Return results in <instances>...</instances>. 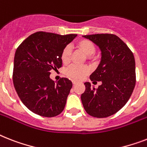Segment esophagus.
Here are the masks:
<instances>
[{"label": "esophagus", "mask_w": 147, "mask_h": 147, "mask_svg": "<svg viewBox=\"0 0 147 147\" xmlns=\"http://www.w3.org/2000/svg\"><path fill=\"white\" fill-rule=\"evenodd\" d=\"M71 82H72V84H77V83H78V82L76 81V80H72Z\"/></svg>", "instance_id": "1"}]
</instances>
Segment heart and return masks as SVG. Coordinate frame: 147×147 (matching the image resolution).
I'll use <instances>...</instances> for the list:
<instances>
[{
	"label": "heart",
	"mask_w": 147,
	"mask_h": 147,
	"mask_svg": "<svg viewBox=\"0 0 147 147\" xmlns=\"http://www.w3.org/2000/svg\"><path fill=\"white\" fill-rule=\"evenodd\" d=\"M76 46L79 51L87 55V59L88 60L94 61L95 59V57L93 54H94V53L96 52V46L91 40L84 38L81 39L76 42ZM70 57H71V48L69 46L65 47L60 55L62 63L64 65L68 64L70 62ZM89 72H90V68L88 65L79 66V65H71L66 69L65 75L72 79L81 80L88 75Z\"/></svg>",
	"instance_id": "b5f03b06"
}]
</instances>
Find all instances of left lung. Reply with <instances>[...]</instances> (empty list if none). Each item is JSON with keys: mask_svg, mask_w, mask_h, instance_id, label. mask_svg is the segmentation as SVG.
Wrapping results in <instances>:
<instances>
[{"mask_svg": "<svg viewBox=\"0 0 147 147\" xmlns=\"http://www.w3.org/2000/svg\"><path fill=\"white\" fill-rule=\"evenodd\" d=\"M100 47L101 61L90 76L94 82L102 84L95 88L85 82L82 104L88 114L106 118L116 113L126 104L136 84L135 60L127 45L113 34L84 35Z\"/></svg>", "mask_w": 147, "mask_h": 147, "instance_id": "obj_1", "label": "left lung"}]
</instances>
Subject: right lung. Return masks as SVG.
Here are the masks:
<instances>
[{"instance_id":"obj_1","label":"right lung","mask_w":147,"mask_h":147,"mask_svg":"<svg viewBox=\"0 0 147 147\" xmlns=\"http://www.w3.org/2000/svg\"><path fill=\"white\" fill-rule=\"evenodd\" d=\"M76 36L38 32L16 49L13 72L14 88L21 101L32 113L54 117L65 108L72 83L66 78L56 83L50 75L52 69L61 67L62 51Z\"/></svg>"}]
</instances>
